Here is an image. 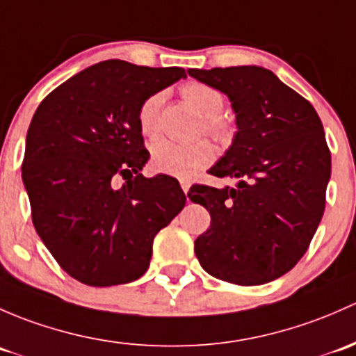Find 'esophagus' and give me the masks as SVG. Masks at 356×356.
I'll list each match as a JSON object with an SVG mask.
<instances>
[{
  "label": "esophagus",
  "mask_w": 356,
  "mask_h": 356,
  "mask_svg": "<svg viewBox=\"0 0 356 356\" xmlns=\"http://www.w3.org/2000/svg\"><path fill=\"white\" fill-rule=\"evenodd\" d=\"M179 185H181V188H183V192H188L190 190V183L188 181H185V179H181V181H179Z\"/></svg>",
  "instance_id": "34e87169"
}]
</instances>
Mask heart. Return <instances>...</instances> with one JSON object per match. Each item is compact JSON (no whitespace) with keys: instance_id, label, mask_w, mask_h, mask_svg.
Returning a JSON list of instances; mask_svg holds the SVG:
<instances>
[{"instance_id":"b5f03b06","label":"heart","mask_w":356,"mask_h":356,"mask_svg":"<svg viewBox=\"0 0 356 356\" xmlns=\"http://www.w3.org/2000/svg\"><path fill=\"white\" fill-rule=\"evenodd\" d=\"M181 96L204 116L202 128L205 134L221 144L232 140L233 127L221 115L225 108V96L218 89L200 82H190L183 86ZM161 104H163V94L156 92L145 99L138 108V127L145 137H156L159 134ZM214 147L207 140L179 144L163 138L151 147V164L154 170L178 178L195 177L214 161Z\"/></svg>"}]
</instances>
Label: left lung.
<instances>
[{"instance_id": "8db88e82", "label": "left lung", "mask_w": 356, "mask_h": 356, "mask_svg": "<svg viewBox=\"0 0 356 356\" xmlns=\"http://www.w3.org/2000/svg\"><path fill=\"white\" fill-rule=\"evenodd\" d=\"M232 101L238 131L209 170L236 185L190 188L211 226L195 240L200 266L228 283L277 280L305 255L325 207L331 152L314 106L262 67L188 70Z\"/></svg>"}]
</instances>
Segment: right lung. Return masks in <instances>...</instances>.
Here are the masks:
<instances>
[{
	"label": "right lung",
	"instance_id": "add662e5",
	"mask_svg": "<svg viewBox=\"0 0 356 356\" xmlns=\"http://www.w3.org/2000/svg\"><path fill=\"white\" fill-rule=\"evenodd\" d=\"M179 67L108 60L47 94L27 131L22 178L32 222L61 269L89 286L138 280L154 236L185 207L170 177L144 178L138 108L185 79ZM122 176L125 183L115 189Z\"/></svg>",
	"mask_w": 356,
	"mask_h": 356
}]
</instances>
